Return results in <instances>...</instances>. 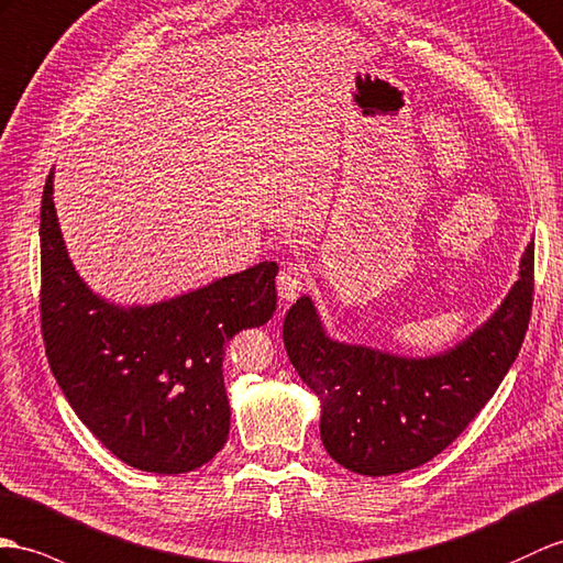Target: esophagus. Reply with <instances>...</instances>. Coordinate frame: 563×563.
<instances>
[{
	"mask_svg": "<svg viewBox=\"0 0 563 563\" xmlns=\"http://www.w3.org/2000/svg\"><path fill=\"white\" fill-rule=\"evenodd\" d=\"M306 286H308V269L300 263H286L279 269L277 291L286 303H291V300H296L300 294H303Z\"/></svg>",
	"mask_w": 563,
	"mask_h": 563,
	"instance_id": "esophagus-1",
	"label": "esophagus"
}]
</instances>
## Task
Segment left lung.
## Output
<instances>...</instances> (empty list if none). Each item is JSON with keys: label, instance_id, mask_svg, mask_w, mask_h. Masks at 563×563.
Returning <instances> with one entry per match:
<instances>
[{"label": "left lung", "instance_id": "left-lung-1", "mask_svg": "<svg viewBox=\"0 0 563 563\" xmlns=\"http://www.w3.org/2000/svg\"><path fill=\"white\" fill-rule=\"evenodd\" d=\"M532 243L499 310L432 358H401L332 341L308 296L284 318V346L320 396L327 454L361 475H394L428 463L456 440L509 373L523 344L534 289Z\"/></svg>", "mask_w": 563, "mask_h": 563}]
</instances>
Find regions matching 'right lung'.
Masks as SVG:
<instances>
[{"label": "right lung", "instance_id": "obj_1", "mask_svg": "<svg viewBox=\"0 0 563 563\" xmlns=\"http://www.w3.org/2000/svg\"><path fill=\"white\" fill-rule=\"evenodd\" d=\"M40 272L47 361L86 428L139 471L176 475L208 463L229 437L224 346L277 310V263L155 306L107 303L68 260L49 172L40 208Z\"/></svg>", "mask_w": 563, "mask_h": 563}]
</instances>
